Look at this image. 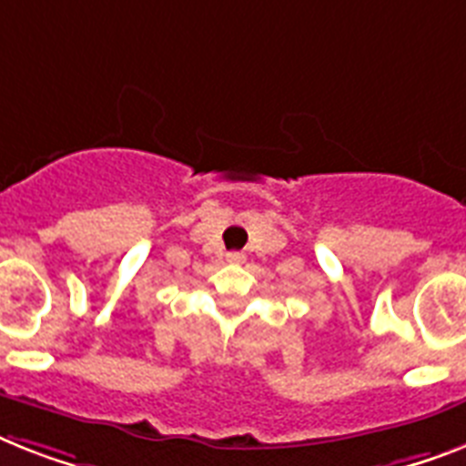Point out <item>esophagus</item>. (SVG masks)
Listing matches in <instances>:
<instances>
[{"mask_svg":"<svg viewBox=\"0 0 466 466\" xmlns=\"http://www.w3.org/2000/svg\"><path fill=\"white\" fill-rule=\"evenodd\" d=\"M226 259H228V261H245V255H242V252H228V255H226Z\"/></svg>","mask_w":466,"mask_h":466,"instance_id":"esophagus-1","label":"esophagus"}]
</instances>
